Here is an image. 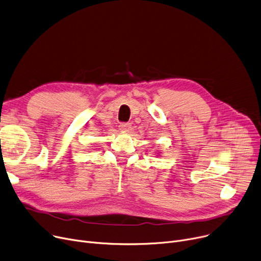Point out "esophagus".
Instances as JSON below:
<instances>
[{
    "instance_id": "1",
    "label": "esophagus",
    "mask_w": 261,
    "mask_h": 261,
    "mask_svg": "<svg viewBox=\"0 0 261 261\" xmlns=\"http://www.w3.org/2000/svg\"><path fill=\"white\" fill-rule=\"evenodd\" d=\"M130 127H132V124L130 123H125V122H123V123H120L119 124V129L121 130V132H128L129 129H130Z\"/></svg>"
}]
</instances>
